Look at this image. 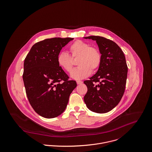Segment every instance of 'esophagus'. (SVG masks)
<instances>
[{
  "mask_svg": "<svg viewBox=\"0 0 152 152\" xmlns=\"http://www.w3.org/2000/svg\"><path fill=\"white\" fill-rule=\"evenodd\" d=\"M76 83H77V84H81L83 83V82L80 81V80H77V81H76Z\"/></svg>",
  "mask_w": 152,
  "mask_h": 152,
  "instance_id": "34e87169",
  "label": "esophagus"
}]
</instances>
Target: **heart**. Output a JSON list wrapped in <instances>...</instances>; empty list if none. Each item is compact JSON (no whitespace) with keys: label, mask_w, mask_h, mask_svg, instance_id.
<instances>
[{"label":"heart","mask_w":152,"mask_h":152,"mask_svg":"<svg viewBox=\"0 0 152 152\" xmlns=\"http://www.w3.org/2000/svg\"><path fill=\"white\" fill-rule=\"evenodd\" d=\"M70 56L62 52L57 58L58 65L67 72H70L74 66L73 59H78L79 66L71 72L72 78L80 80L87 77L91 72L96 71L100 66L102 62L101 51L96 46L82 40H76L69 47Z\"/></svg>","instance_id":"b5f03b06"}]
</instances>
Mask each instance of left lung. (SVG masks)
I'll return each mask as SVG.
<instances>
[{"label":"left lung","instance_id":"8db88e82","mask_svg":"<svg viewBox=\"0 0 152 152\" xmlns=\"http://www.w3.org/2000/svg\"><path fill=\"white\" fill-rule=\"evenodd\" d=\"M84 38L96 41L102 55L97 73L84 81L87 87L84 102L91 111L105 113L118 105L125 92L128 73L125 56L112 40L95 35Z\"/></svg>","mask_w":152,"mask_h":152}]
</instances>
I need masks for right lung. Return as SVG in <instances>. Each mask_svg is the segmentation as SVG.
<instances>
[{
    "label": "right lung",
    "mask_w": 152,
    "mask_h": 152,
    "mask_svg": "<svg viewBox=\"0 0 152 152\" xmlns=\"http://www.w3.org/2000/svg\"><path fill=\"white\" fill-rule=\"evenodd\" d=\"M73 39L52 38L38 42L24 59L23 79L27 97L34 111L42 117L61 114L77 86L57 62L62 48Z\"/></svg>",
    "instance_id": "1"
}]
</instances>
